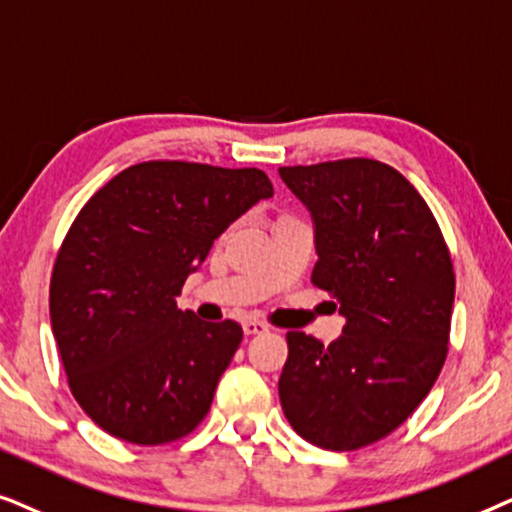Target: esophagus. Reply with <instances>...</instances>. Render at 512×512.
<instances>
[{
  "instance_id": "obj_1",
  "label": "esophagus",
  "mask_w": 512,
  "mask_h": 512,
  "mask_svg": "<svg viewBox=\"0 0 512 512\" xmlns=\"http://www.w3.org/2000/svg\"><path fill=\"white\" fill-rule=\"evenodd\" d=\"M269 327L264 325V323H260V320H245L243 323V332L245 335H262V332H267Z\"/></svg>"
}]
</instances>
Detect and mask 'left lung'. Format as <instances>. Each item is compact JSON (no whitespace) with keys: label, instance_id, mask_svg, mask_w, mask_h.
Instances as JSON below:
<instances>
[{"label":"left lung","instance_id":"left-lung-1","mask_svg":"<svg viewBox=\"0 0 512 512\" xmlns=\"http://www.w3.org/2000/svg\"><path fill=\"white\" fill-rule=\"evenodd\" d=\"M313 220L311 283L337 299L342 337L288 332L278 395L311 445L351 452L395 431L445 365L454 269L431 208L374 159L278 168Z\"/></svg>","mask_w":512,"mask_h":512}]
</instances>
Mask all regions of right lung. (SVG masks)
<instances>
[{
  "label": "right lung",
  "instance_id": "1",
  "mask_svg": "<svg viewBox=\"0 0 512 512\" xmlns=\"http://www.w3.org/2000/svg\"><path fill=\"white\" fill-rule=\"evenodd\" d=\"M271 196L260 168L147 161L81 208L56 257L49 306L72 395L102 431L163 445L201 424L243 330L199 320L175 297L215 238Z\"/></svg>",
  "mask_w": 512,
  "mask_h": 512
}]
</instances>
